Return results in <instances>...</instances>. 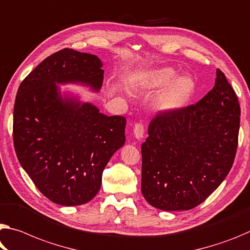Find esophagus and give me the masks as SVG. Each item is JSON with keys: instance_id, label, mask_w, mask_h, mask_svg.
I'll list each match as a JSON object with an SVG mask.
<instances>
[{"instance_id": "esophagus-1", "label": "esophagus", "mask_w": 250, "mask_h": 250, "mask_svg": "<svg viewBox=\"0 0 250 250\" xmlns=\"http://www.w3.org/2000/svg\"><path fill=\"white\" fill-rule=\"evenodd\" d=\"M133 133H134V137H136L137 139H141V138L144 137V133H145V125L142 124L134 125Z\"/></svg>"}]
</instances>
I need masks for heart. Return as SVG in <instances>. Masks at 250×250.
<instances>
[{"instance_id": "heart-1", "label": "heart", "mask_w": 250, "mask_h": 250, "mask_svg": "<svg viewBox=\"0 0 250 250\" xmlns=\"http://www.w3.org/2000/svg\"><path fill=\"white\" fill-rule=\"evenodd\" d=\"M164 87L157 106L164 112H172L188 104L196 85L191 78L187 75L178 77L177 71L169 66L141 69L130 80V88L137 92H153Z\"/></svg>"}]
</instances>
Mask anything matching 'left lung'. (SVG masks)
Wrapping results in <instances>:
<instances>
[{
  "label": "left lung",
  "mask_w": 250,
  "mask_h": 250,
  "mask_svg": "<svg viewBox=\"0 0 250 250\" xmlns=\"http://www.w3.org/2000/svg\"><path fill=\"white\" fill-rule=\"evenodd\" d=\"M240 125L236 92L217 69L215 86L196 104L160 111L141 146V191L161 210H189L219 187L235 160Z\"/></svg>",
  "instance_id": "obj_1"
}]
</instances>
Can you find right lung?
<instances>
[{
	"mask_svg": "<svg viewBox=\"0 0 250 250\" xmlns=\"http://www.w3.org/2000/svg\"><path fill=\"white\" fill-rule=\"evenodd\" d=\"M101 66L97 55L63 49L43 60L19 86L15 152L35 187L55 204L89 203L100 190L110 158L125 145V117H108L91 104L62 99L57 85L79 82L99 91Z\"/></svg>",
	"mask_w": 250,
	"mask_h": 250,
	"instance_id": "1",
	"label": "right lung"
}]
</instances>
